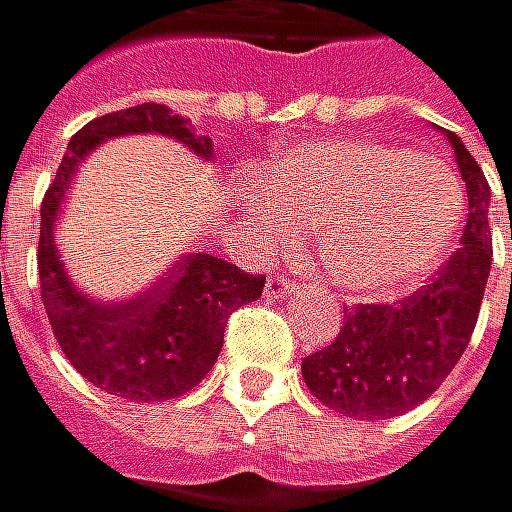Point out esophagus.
<instances>
[{
	"label": "esophagus",
	"instance_id": "esophagus-1",
	"mask_svg": "<svg viewBox=\"0 0 512 512\" xmlns=\"http://www.w3.org/2000/svg\"><path fill=\"white\" fill-rule=\"evenodd\" d=\"M297 291H300V285L285 279V276H270L267 279V297H291Z\"/></svg>",
	"mask_w": 512,
	"mask_h": 512
}]
</instances>
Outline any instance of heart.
I'll use <instances>...</instances> for the list:
<instances>
[{
	"label": "heart",
	"mask_w": 512,
	"mask_h": 512,
	"mask_svg": "<svg viewBox=\"0 0 512 512\" xmlns=\"http://www.w3.org/2000/svg\"><path fill=\"white\" fill-rule=\"evenodd\" d=\"M236 188L245 236L288 251L297 230L318 233L330 279L351 297L381 300L429 279L459 233L465 200L453 170L375 137L291 146Z\"/></svg>",
	"instance_id": "b5f03b06"
}]
</instances>
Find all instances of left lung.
<instances>
[{"label": "left lung", "mask_w": 512, "mask_h": 512, "mask_svg": "<svg viewBox=\"0 0 512 512\" xmlns=\"http://www.w3.org/2000/svg\"><path fill=\"white\" fill-rule=\"evenodd\" d=\"M444 134L468 188L462 245L408 300L345 309L339 336L303 360L315 399L354 420H390L426 402L462 360L480 315L492 267V191L465 143L453 131Z\"/></svg>", "instance_id": "obj_1"}]
</instances>
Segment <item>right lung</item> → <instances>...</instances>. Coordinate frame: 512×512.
<instances>
[{
  "instance_id": "right-lung-1",
  "label": "right lung",
  "mask_w": 512,
  "mask_h": 512,
  "mask_svg": "<svg viewBox=\"0 0 512 512\" xmlns=\"http://www.w3.org/2000/svg\"><path fill=\"white\" fill-rule=\"evenodd\" d=\"M125 134H164L212 161V140L197 137L191 122L164 104H137L86 122L71 137L41 203V300L62 354L89 384L128 402H164L206 378L221 354L227 315L258 300L267 279L191 251L131 300H101L77 288L59 258L53 227L80 161L98 143Z\"/></svg>"
}]
</instances>
